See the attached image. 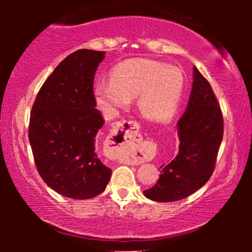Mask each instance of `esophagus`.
Here are the masks:
<instances>
[{"mask_svg": "<svg viewBox=\"0 0 252 252\" xmlns=\"http://www.w3.org/2000/svg\"><path fill=\"white\" fill-rule=\"evenodd\" d=\"M108 144L109 149L111 150V157L115 159L124 156H130L132 154L141 153L139 127L135 123H117L110 133ZM133 161L136 164L141 163L140 159H136V158Z\"/></svg>", "mask_w": 252, "mask_h": 252, "instance_id": "obj_1", "label": "esophagus"}]
</instances>
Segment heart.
<instances>
[{
  "label": "heart",
  "mask_w": 252,
  "mask_h": 252,
  "mask_svg": "<svg viewBox=\"0 0 252 252\" xmlns=\"http://www.w3.org/2000/svg\"><path fill=\"white\" fill-rule=\"evenodd\" d=\"M185 78L180 68L147 58L123 62L111 71V80H98L94 94L108 113L125 108L136 97V108L153 122L170 119L181 101Z\"/></svg>",
  "instance_id": "b5f03b06"
}]
</instances>
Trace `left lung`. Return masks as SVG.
I'll return each instance as SVG.
<instances>
[{"mask_svg": "<svg viewBox=\"0 0 252 252\" xmlns=\"http://www.w3.org/2000/svg\"><path fill=\"white\" fill-rule=\"evenodd\" d=\"M187 109L178 122L180 146L173 160L160 166L153 188L143 194L151 201L174 202L203 187L213 173L222 141L223 119L209 81L196 66Z\"/></svg>", "mask_w": 252, "mask_h": 252, "instance_id": "8db88e82", "label": "left lung"}]
</instances>
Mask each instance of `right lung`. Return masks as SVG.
Segmentation results:
<instances>
[{"instance_id": "obj_1", "label": "right lung", "mask_w": 252, "mask_h": 252, "mask_svg": "<svg viewBox=\"0 0 252 252\" xmlns=\"http://www.w3.org/2000/svg\"><path fill=\"white\" fill-rule=\"evenodd\" d=\"M105 51L80 49L62 61L37 93L29 139L43 181L68 198L88 199L104 191L111 170L96 154L104 119L93 92Z\"/></svg>"}]
</instances>
